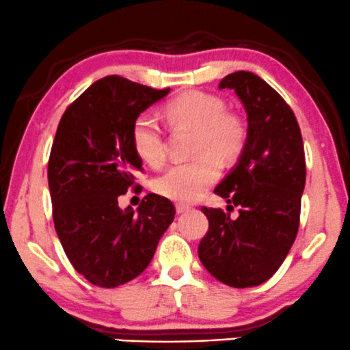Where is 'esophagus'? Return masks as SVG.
<instances>
[{
    "label": "esophagus",
    "instance_id": "obj_1",
    "mask_svg": "<svg viewBox=\"0 0 350 350\" xmlns=\"http://www.w3.org/2000/svg\"><path fill=\"white\" fill-rule=\"evenodd\" d=\"M188 209H190V206H187V204H176V213H178V215H183Z\"/></svg>",
    "mask_w": 350,
    "mask_h": 350
}]
</instances>
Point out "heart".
Returning a JSON list of instances; mask_svg holds the SVG:
<instances>
[{
    "label": "heart",
    "mask_w": 350,
    "mask_h": 350,
    "mask_svg": "<svg viewBox=\"0 0 350 350\" xmlns=\"http://www.w3.org/2000/svg\"><path fill=\"white\" fill-rule=\"evenodd\" d=\"M221 96L190 90L163 106V119L172 131L193 133L190 163L172 167L154 182V190L176 203L200 200L219 176V163L228 167L241 159L249 131L244 118L226 109ZM131 144L139 159L152 168L167 162V142L157 122L147 114L134 121Z\"/></svg>",
    "instance_id": "b5f03b06"
}]
</instances>
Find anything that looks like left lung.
<instances>
[{"mask_svg":"<svg viewBox=\"0 0 350 350\" xmlns=\"http://www.w3.org/2000/svg\"><path fill=\"white\" fill-rule=\"evenodd\" d=\"M219 88L234 90L247 111V146L215 190L228 200V209L239 206V216L231 219L221 208H201L209 228L198 256L216 280L247 288L269 280L297 239L305 149L295 113L260 77L234 72Z\"/></svg>","mask_w":350,"mask_h":350,"instance_id":"obj_1","label":"left lung"}]
</instances>
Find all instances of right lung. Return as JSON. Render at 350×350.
<instances>
[{"label":"right lung","mask_w":350,"mask_h":350,"mask_svg":"<svg viewBox=\"0 0 350 350\" xmlns=\"http://www.w3.org/2000/svg\"><path fill=\"white\" fill-rule=\"evenodd\" d=\"M168 92L108 75L70 103L57 127L47 170L53 224L73 269L101 288L139 277L175 217L174 203L154 193L137 213L118 206L129 188L142 191L134 121Z\"/></svg>","instance_id":"add662e5"}]
</instances>
